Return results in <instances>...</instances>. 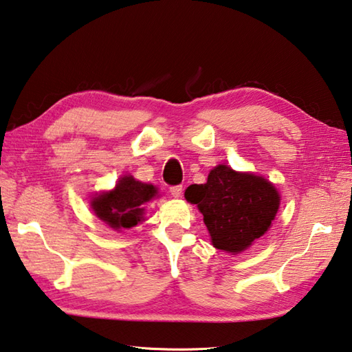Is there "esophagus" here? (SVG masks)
<instances>
[{
    "mask_svg": "<svg viewBox=\"0 0 352 352\" xmlns=\"http://www.w3.org/2000/svg\"><path fill=\"white\" fill-rule=\"evenodd\" d=\"M183 194V186H172L170 188V195L175 198H180Z\"/></svg>",
    "mask_w": 352,
    "mask_h": 352,
    "instance_id": "1",
    "label": "esophagus"
}]
</instances>
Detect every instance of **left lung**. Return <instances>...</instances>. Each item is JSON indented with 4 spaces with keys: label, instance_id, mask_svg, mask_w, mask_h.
<instances>
[{
    "label": "left lung",
    "instance_id": "obj_1",
    "mask_svg": "<svg viewBox=\"0 0 352 352\" xmlns=\"http://www.w3.org/2000/svg\"><path fill=\"white\" fill-rule=\"evenodd\" d=\"M197 204L210 233L213 247L236 254L244 252L270 229L280 195L264 177L236 172L218 164L204 184H192L184 192Z\"/></svg>",
    "mask_w": 352,
    "mask_h": 352
}]
</instances>
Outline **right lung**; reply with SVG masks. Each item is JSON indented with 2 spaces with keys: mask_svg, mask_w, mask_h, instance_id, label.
I'll return each instance as SVG.
<instances>
[{
  "mask_svg": "<svg viewBox=\"0 0 352 352\" xmlns=\"http://www.w3.org/2000/svg\"><path fill=\"white\" fill-rule=\"evenodd\" d=\"M155 197V186L137 182L133 175H123L113 190L93 197L91 209L103 223L120 232L139 224L144 215V204Z\"/></svg>",
  "mask_w": 352,
  "mask_h": 352,
  "instance_id": "right-lung-1",
  "label": "right lung"
}]
</instances>
